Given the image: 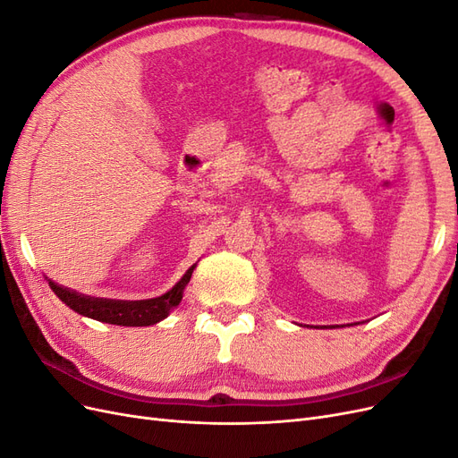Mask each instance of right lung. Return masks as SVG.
<instances>
[{
    "mask_svg": "<svg viewBox=\"0 0 458 458\" xmlns=\"http://www.w3.org/2000/svg\"><path fill=\"white\" fill-rule=\"evenodd\" d=\"M195 266H191L187 273L182 276L172 290L150 300H106V298H93L80 294L76 290H68L57 283L49 281V286L55 294L59 296L72 311L95 318V321L108 323V325H120V327H148L157 325L162 318L170 315L172 310L179 306L183 298V290L191 281V275Z\"/></svg>",
    "mask_w": 458,
    "mask_h": 458,
    "instance_id": "obj_1",
    "label": "right lung"
}]
</instances>
